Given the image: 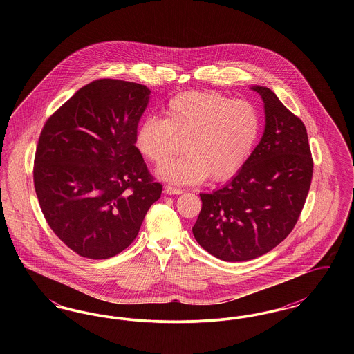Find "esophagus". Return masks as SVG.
<instances>
[{
    "label": "esophagus",
    "instance_id": "esophagus-1",
    "mask_svg": "<svg viewBox=\"0 0 354 354\" xmlns=\"http://www.w3.org/2000/svg\"><path fill=\"white\" fill-rule=\"evenodd\" d=\"M165 194H167V195H180V194H183V191H182L180 188H175V187L166 185V187H165Z\"/></svg>",
    "mask_w": 354,
    "mask_h": 354
}]
</instances>
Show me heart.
<instances>
[{"label":"heart","mask_w":354,"mask_h":354,"mask_svg":"<svg viewBox=\"0 0 354 354\" xmlns=\"http://www.w3.org/2000/svg\"><path fill=\"white\" fill-rule=\"evenodd\" d=\"M165 119L149 115L139 123L135 146L156 166L180 150L185 155L158 171L174 185L231 179L250 159L259 140L261 119L248 101H234L215 91H189L172 97Z\"/></svg>","instance_id":"b5f03b06"}]
</instances>
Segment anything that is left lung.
<instances>
[{"instance_id":"8db88e82","label":"left lung","mask_w":354,"mask_h":354,"mask_svg":"<svg viewBox=\"0 0 354 354\" xmlns=\"http://www.w3.org/2000/svg\"><path fill=\"white\" fill-rule=\"evenodd\" d=\"M264 103V133L235 176L201 194L192 234L212 256L247 261L270 252L290 234L306 199L313 160L301 119L264 86H252Z\"/></svg>"}]
</instances>
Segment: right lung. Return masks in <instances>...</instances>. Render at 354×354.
Instances as JSON below:
<instances>
[{
  "label": "right lung",
  "mask_w": 354,
  "mask_h": 354,
  "mask_svg": "<svg viewBox=\"0 0 354 354\" xmlns=\"http://www.w3.org/2000/svg\"><path fill=\"white\" fill-rule=\"evenodd\" d=\"M151 91L143 84L100 80L80 88L39 135L34 187L53 232L87 259L126 250L160 198L135 147Z\"/></svg>",
  "instance_id": "obj_1"
}]
</instances>
